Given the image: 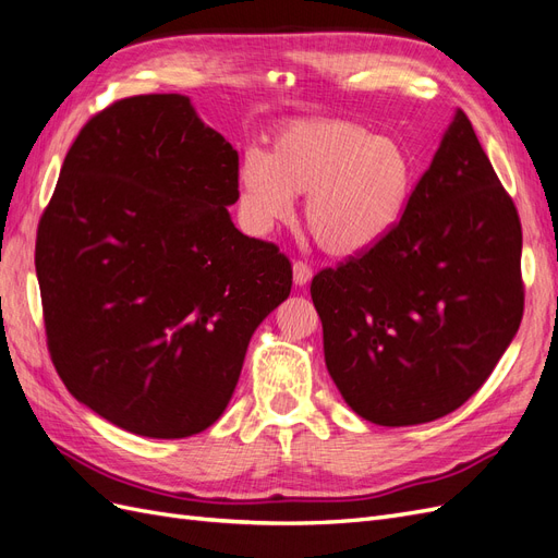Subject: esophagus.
Here are the masks:
<instances>
[{
	"instance_id": "esophagus-1",
	"label": "esophagus",
	"mask_w": 558,
	"mask_h": 558,
	"mask_svg": "<svg viewBox=\"0 0 558 558\" xmlns=\"http://www.w3.org/2000/svg\"><path fill=\"white\" fill-rule=\"evenodd\" d=\"M312 267L307 265V263H302V260H295L293 263V281H295V286H307L310 281H312Z\"/></svg>"
}]
</instances>
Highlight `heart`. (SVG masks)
<instances>
[{
	"mask_svg": "<svg viewBox=\"0 0 558 558\" xmlns=\"http://www.w3.org/2000/svg\"><path fill=\"white\" fill-rule=\"evenodd\" d=\"M240 205L260 234L291 221L305 199V228L335 258H353L391 234L414 191V162L400 142L344 118L283 128L272 148H248L238 172Z\"/></svg>",
	"mask_w": 558,
	"mask_h": 558,
	"instance_id": "heart-1",
	"label": "heart"
}]
</instances>
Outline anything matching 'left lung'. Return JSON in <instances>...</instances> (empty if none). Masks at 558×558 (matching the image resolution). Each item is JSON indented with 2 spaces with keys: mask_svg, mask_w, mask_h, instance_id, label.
<instances>
[{
  "mask_svg": "<svg viewBox=\"0 0 558 558\" xmlns=\"http://www.w3.org/2000/svg\"><path fill=\"white\" fill-rule=\"evenodd\" d=\"M310 291L328 373L369 424H428L494 373L523 314L521 223L461 109L400 226Z\"/></svg>",
  "mask_w": 558,
  "mask_h": 558,
  "instance_id": "left-lung-1",
  "label": "left lung"
}]
</instances>
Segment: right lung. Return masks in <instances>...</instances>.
I'll list each match as a JSON object with an SVG mask.
<instances>
[{
    "label": "right lung",
    "mask_w": 558,
    "mask_h": 558,
    "mask_svg": "<svg viewBox=\"0 0 558 558\" xmlns=\"http://www.w3.org/2000/svg\"><path fill=\"white\" fill-rule=\"evenodd\" d=\"M238 172V150L177 93L111 105L62 162L35 256L48 351L66 391L118 428H209L291 293L289 258L232 223Z\"/></svg>",
    "instance_id": "1"
}]
</instances>
